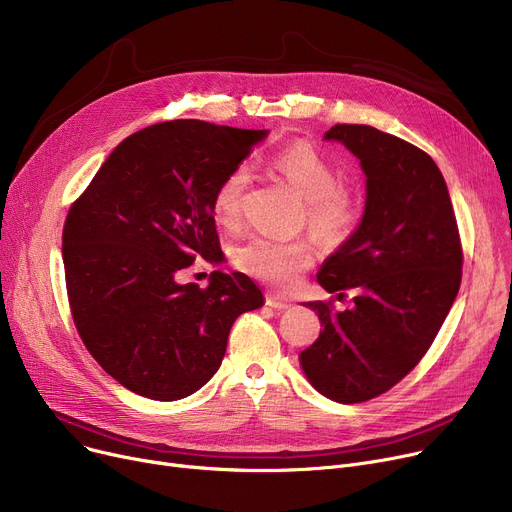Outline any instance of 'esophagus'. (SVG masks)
<instances>
[{
    "mask_svg": "<svg viewBox=\"0 0 512 512\" xmlns=\"http://www.w3.org/2000/svg\"><path fill=\"white\" fill-rule=\"evenodd\" d=\"M265 303L270 305L272 309H278V311H284V309L290 307V301H286V299H282V297H278V294H272V292L265 297Z\"/></svg>",
    "mask_w": 512,
    "mask_h": 512,
    "instance_id": "34e87169",
    "label": "esophagus"
}]
</instances>
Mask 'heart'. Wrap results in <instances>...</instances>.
Returning a JSON list of instances; mask_svg holds the SVG:
<instances>
[{
	"label": "heart",
	"mask_w": 512,
	"mask_h": 512,
	"mask_svg": "<svg viewBox=\"0 0 512 512\" xmlns=\"http://www.w3.org/2000/svg\"><path fill=\"white\" fill-rule=\"evenodd\" d=\"M272 166L307 199L309 224L321 238H342L357 222L355 199L340 191V176L311 145H290L274 155ZM251 174L247 166L230 170L213 193V215L224 226H236L245 205ZM242 272L276 288H292L313 263L309 242L255 234L234 249Z\"/></svg>",
	"instance_id": "heart-1"
}]
</instances>
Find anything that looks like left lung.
I'll list each match as a JSON object with an SVG mask.
<instances>
[{"label": "left lung", "instance_id": "8db88e82", "mask_svg": "<svg viewBox=\"0 0 512 512\" xmlns=\"http://www.w3.org/2000/svg\"><path fill=\"white\" fill-rule=\"evenodd\" d=\"M326 141L351 151L365 172L357 230L324 261L317 282L338 301H311L324 330L299 355L311 386L353 405L390 390L421 361L459 294L463 249L436 161L367 124H336Z\"/></svg>", "mask_w": 512, "mask_h": 512}]
</instances>
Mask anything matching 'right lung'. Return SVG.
I'll use <instances>...</instances> for the list:
<instances>
[{"mask_svg": "<svg viewBox=\"0 0 512 512\" xmlns=\"http://www.w3.org/2000/svg\"><path fill=\"white\" fill-rule=\"evenodd\" d=\"M267 130L172 120L130 134L68 211L62 234L74 326L130 392L180 400L220 369L234 319L263 294L240 274L180 284L222 253L213 193Z\"/></svg>", "mask_w": 512, "mask_h": 512, "instance_id": "obj_1", "label": "right lung"}]
</instances>
